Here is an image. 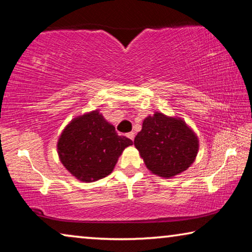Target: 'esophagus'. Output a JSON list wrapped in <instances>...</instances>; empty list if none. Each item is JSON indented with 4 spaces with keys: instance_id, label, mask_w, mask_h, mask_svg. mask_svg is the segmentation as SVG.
<instances>
[{
    "instance_id": "esophagus-1",
    "label": "esophagus",
    "mask_w": 252,
    "mask_h": 252,
    "mask_svg": "<svg viewBox=\"0 0 252 252\" xmlns=\"http://www.w3.org/2000/svg\"><path fill=\"white\" fill-rule=\"evenodd\" d=\"M126 137L129 138V139H131V140H133L134 137H135V133L134 132H129V133L126 134Z\"/></svg>"
}]
</instances>
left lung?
<instances>
[{
    "mask_svg": "<svg viewBox=\"0 0 252 252\" xmlns=\"http://www.w3.org/2000/svg\"><path fill=\"white\" fill-rule=\"evenodd\" d=\"M134 146L147 168L167 178L189 168L198 151L197 137L183 120L158 112L145 119Z\"/></svg>",
    "mask_w": 252,
    "mask_h": 252,
    "instance_id": "8db88e82",
    "label": "left lung"
}]
</instances>
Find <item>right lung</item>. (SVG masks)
<instances>
[{"label":"right lung","instance_id":"right-lung-1","mask_svg":"<svg viewBox=\"0 0 252 252\" xmlns=\"http://www.w3.org/2000/svg\"><path fill=\"white\" fill-rule=\"evenodd\" d=\"M132 145L129 138L119 135L98 111L74 119L58 141L61 161L82 182L98 181L112 173L119 156Z\"/></svg>","mask_w":252,"mask_h":252}]
</instances>
